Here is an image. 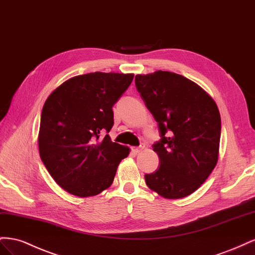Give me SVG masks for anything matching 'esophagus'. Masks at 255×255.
<instances>
[{
  "mask_svg": "<svg viewBox=\"0 0 255 255\" xmlns=\"http://www.w3.org/2000/svg\"><path fill=\"white\" fill-rule=\"evenodd\" d=\"M143 149H144V144H143V143H140L139 146H137V148L132 149V151H133L134 153H140Z\"/></svg>",
  "mask_w": 255,
  "mask_h": 255,
  "instance_id": "34e87169",
  "label": "esophagus"
}]
</instances>
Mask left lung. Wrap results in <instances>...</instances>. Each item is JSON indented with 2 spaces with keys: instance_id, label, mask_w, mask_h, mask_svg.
Instances as JSON below:
<instances>
[{
  "instance_id": "left-lung-1",
  "label": "left lung",
  "mask_w": 255,
  "mask_h": 255,
  "mask_svg": "<svg viewBox=\"0 0 255 255\" xmlns=\"http://www.w3.org/2000/svg\"><path fill=\"white\" fill-rule=\"evenodd\" d=\"M136 89L157 122L160 139L155 172L146 173L149 188L167 199L197 190L218 160L221 119L214 100L183 75L156 71L135 76Z\"/></svg>"
}]
</instances>
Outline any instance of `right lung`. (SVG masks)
<instances>
[{
	"instance_id": "right-lung-1",
	"label": "right lung",
	"mask_w": 255,
	"mask_h": 255,
	"mask_svg": "<svg viewBox=\"0 0 255 255\" xmlns=\"http://www.w3.org/2000/svg\"><path fill=\"white\" fill-rule=\"evenodd\" d=\"M133 74L95 72L66 81L54 90L41 112L40 158L61 188L78 197L109 188L128 146L113 142V106Z\"/></svg>"
}]
</instances>
